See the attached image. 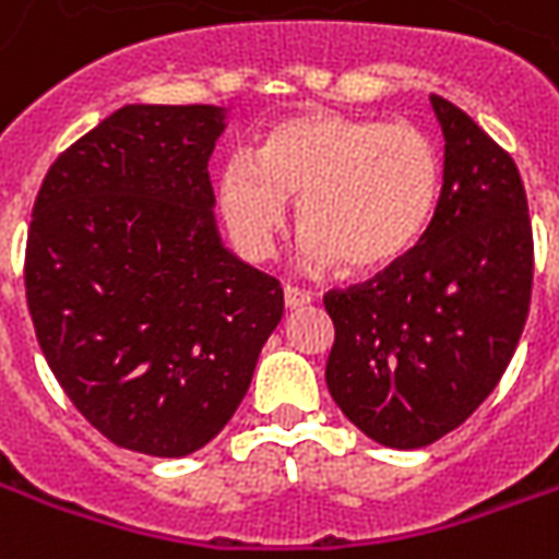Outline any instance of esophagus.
<instances>
[{"label": "esophagus", "mask_w": 559, "mask_h": 559, "mask_svg": "<svg viewBox=\"0 0 559 559\" xmlns=\"http://www.w3.org/2000/svg\"><path fill=\"white\" fill-rule=\"evenodd\" d=\"M311 299H314V296L308 290H302V287H290V284L284 287V305H287V308H302V305H308Z\"/></svg>", "instance_id": "34e87169"}]
</instances>
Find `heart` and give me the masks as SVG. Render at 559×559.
<instances>
[{
    "label": "heart",
    "mask_w": 559,
    "mask_h": 559,
    "mask_svg": "<svg viewBox=\"0 0 559 559\" xmlns=\"http://www.w3.org/2000/svg\"><path fill=\"white\" fill-rule=\"evenodd\" d=\"M440 197L443 155L425 128L332 110L281 119L260 134L251 158L236 155L215 179L224 227L245 257H272L290 200H299L305 263H344L356 275L411 254Z\"/></svg>",
    "instance_id": "obj_1"
}]
</instances>
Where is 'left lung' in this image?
Listing matches in <instances>:
<instances>
[{"instance_id": "1", "label": "left lung", "mask_w": 559, "mask_h": 559, "mask_svg": "<svg viewBox=\"0 0 559 559\" xmlns=\"http://www.w3.org/2000/svg\"><path fill=\"white\" fill-rule=\"evenodd\" d=\"M443 128V197L421 242L365 284L329 290L326 386L389 449L455 431L500 383L533 290V227L512 155L431 95Z\"/></svg>"}]
</instances>
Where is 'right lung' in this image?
I'll return each instance as SVG.
<instances>
[{
  "mask_svg": "<svg viewBox=\"0 0 559 559\" xmlns=\"http://www.w3.org/2000/svg\"><path fill=\"white\" fill-rule=\"evenodd\" d=\"M224 107L126 104L47 170L26 302L50 371L110 443L182 457L230 421L284 290L224 248L209 155Z\"/></svg>",
  "mask_w": 559,
  "mask_h": 559,
  "instance_id": "right-lung-1",
  "label": "right lung"
}]
</instances>
